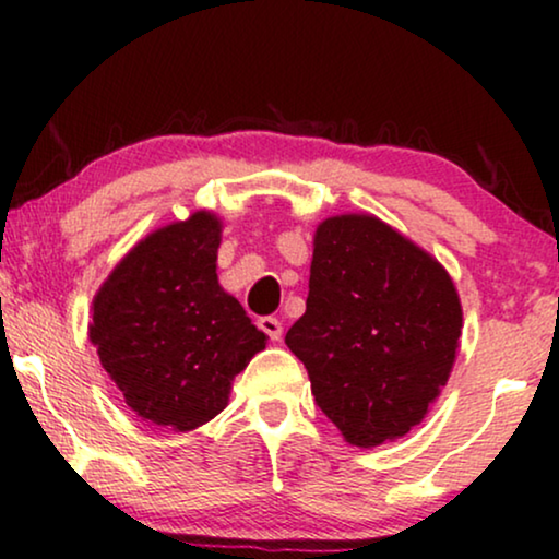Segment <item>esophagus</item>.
<instances>
[{"mask_svg":"<svg viewBox=\"0 0 559 559\" xmlns=\"http://www.w3.org/2000/svg\"><path fill=\"white\" fill-rule=\"evenodd\" d=\"M257 325L262 328V331H264L266 335H270L272 341H280V338H282V323H280V318L264 316V318H259Z\"/></svg>","mask_w":559,"mask_h":559,"instance_id":"34e87169","label":"esophagus"}]
</instances>
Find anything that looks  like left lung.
<instances>
[{
    "mask_svg": "<svg viewBox=\"0 0 559 559\" xmlns=\"http://www.w3.org/2000/svg\"><path fill=\"white\" fill-rule=\"evenodd\" d=\"M461 300L430 254L373 216L318 226L305 316L285 335L316 404L358 448L423 423L461 338Z\"/></svg>",
    "mask_w": 559,
    "mask_h": 559,
    "instance_id": "1",
    "label": "left lung"
}]
</instances>
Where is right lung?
<instances>
[{
  "label": "right lung",
  "instance_id": "add662e5",
  "mask_svg": "<svg viewBox=\"0 0 559 559\" xmlns=\"http://www.w3.org/2000/svg\"><path fill=\"white\" fill-rule=\"evenodd\" d=\"M221 224L195 213L129 251L94 300L91 341L136 415L195 430L226 407L266 335L216 277Z\"/></svg>",
  "mask_w": 559,
  "mask_h": 559
}]
</instances>
